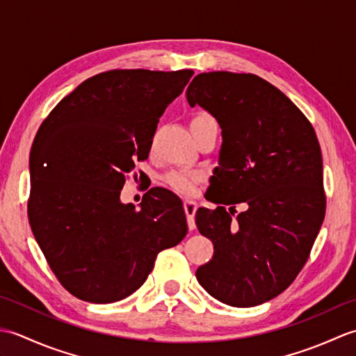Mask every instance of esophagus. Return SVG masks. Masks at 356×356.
Listing matches in <instances>:
<instances>
[{
    "label": "esophagus",
    "mask_w": 356,
    "mask_h": 356,
    "mask_svg": "<svg viewBox=\"0 0 356 356\" xmlns=\"http://www.w3.org/2000/svg\"><path fill=\"white\" fill-rule=\"evenodd\" d=\"M184 209H185V214H186L188 228H190V229H194V228H195L194 216H195V211H197V203L193 202V200H185V203H184Z\"/></svg>",
    "instance_id": "1"
}]
</instances>
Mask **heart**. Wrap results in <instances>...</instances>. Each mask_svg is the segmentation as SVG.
<instances>
[{
    "instance_id": "obj_1",
    "label": "heart",
    "mask_w": 356,
    "mask_h": 356,
    "mask_svg": "<svg viewBox=\"0 0 356 356\" xmlns=\"http://www.w3.org/2000/svg\"><path fill=\"white\" fill-rule=\"evenodd\" d=\"M208 120H214L213 116L208 113H199L193 118V122H208ZM203 180V174L197 171L190 170H174L166 174L163 177L165 185L172 190L174 193L182 194V195H193L197 193V186Z\"/></svg>"
}]
</instances>
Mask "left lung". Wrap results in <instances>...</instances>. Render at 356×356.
Masks as SVG:
<instances>
[{
	"label": "left lung",
	"instance_id": "obj_1",
	"mask_svg": "<svg viewBox=\"0 0 356 356\" xmlns=\"http://www.w3.org/2000/svg\"><path fill=\"white\" fill-rule=\"evenodd\" d=\"M186 99L217 119L223 138L209 195L218 207L195 214L214 255L195 277L225 305H261L297 278L323 225L318 139L297 105L252 73H200ZM237 202L247 208L236 218Z\"/></svg>",
	"mask_w": 356,
	"mask_h": 356
}]
</instances>
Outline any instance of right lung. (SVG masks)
Here are the masks:
<instances>
[{
	"mask_svg": "<svg viewBox=\"0 0 356 356\" xmlns=\"http://www.w3.org/2000/svg\"><path fill=\"white\" fill-rule=\"evenodd\" d=\"M193 70H108L53 108L30 151L29 223L58 282L88 303H115L145 283L157 254L184 240L186 217L165 191L120 203L159 118ZM165 197L163 198V195Z\"/></svg>",
	"mask_w": 356,
	"mask_h": 356,
	"instance_id": "add662e5",
	"label": "right lung"
}]
</instances>
